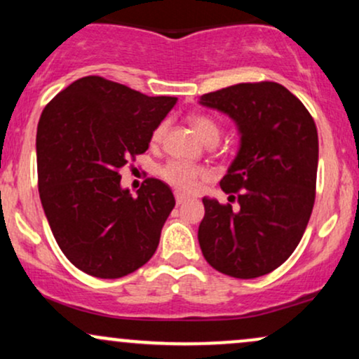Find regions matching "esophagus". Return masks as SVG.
I'll return each mask as SVG.
<instances>
[{
	"label": "esophagus",
	"mask_w": 359,
	"mask_h": 359,
	"mask_svg": "<svg viewBox=\"0 0 359 359\" xmlns=\"http://www.w3.org/2000/svg\"><path fill=\"white\" fill-rule=\"evenodd\" d=\"M187 199H189V196H185V194H182V192H175V203H177V204H184Z\"/></svg>",
	"instance_id": "34e87169"
}]
</instances>
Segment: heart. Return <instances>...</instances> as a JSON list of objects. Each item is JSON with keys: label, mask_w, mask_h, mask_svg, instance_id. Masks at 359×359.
<instances>
[{"label": "heart", "mask_w": 359, "mask_h": 359, "mask_svg": "<svg viewBox=\"0 0 359 359\" xmlns=\"http://www.w3.org/2000/svg\"><path fill=\"white\" fill-rule=\"evenodd\" d=\"M191 125L204 143H217V140L221 137L219 125L212 118L204 116V114H194V116H191ZM165 131L167 121L156 125L154 133H151V143L156 145V143L162 142ZM158 174L172 187L179 189L182 192H192L197 187L201 177L205 175V170L203 167L191 165V163L182 162V160H170L165 165L160 167Z\"/></svg>", "instance_id": "obj_1"}]
</instances>
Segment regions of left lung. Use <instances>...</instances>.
Here are the masks:
<instances>
[{
	"mask_svg": "<svg viewBox=\"0 0 359 359\" xmlns=\"http://www.w3.org/2000/svg\"><path fill=\"white\" fill-rule=\"evenodd\" d=\"M201 104L233 118L241 135L240 151L219 182L240 208L204 197L201 250L221 273L262 277L294 253L311 219L319 160L314 118L270 81L214 90Z\"/></svg>",
	"mask_w": 359,
	"mask_h": 359,
	"instance_id": "1",
	"label": "left lung"
}]
</instances>
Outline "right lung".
<instances>
[{
    "label": "right lung",
    "mask_w": 359,
    "mask_h": 359,
    "mask_svg": "<svg viewBox=\"0 0 359 359\" xmlns=\"http://www.w3.org/2000/svg\"><path fill=\"white\" fill-rule=\"evenodd\" d=\"M175 102L88 76L42 111L36 128L40 201L62 253L84 273L119 278L154 257L175 197L154 177L131 197L121 189L119 170L145 154Z\"/></svg>",
    "instance_id": "right-lung-1"
}]
</instances>
